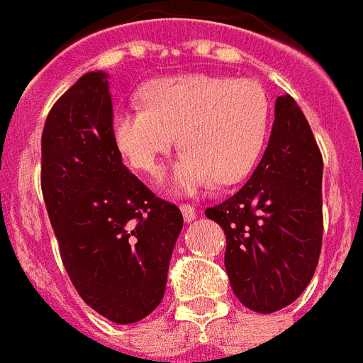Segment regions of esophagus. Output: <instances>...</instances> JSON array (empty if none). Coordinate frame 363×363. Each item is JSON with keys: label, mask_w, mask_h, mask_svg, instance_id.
Wrapping results in <instances>:
<instances>
[{"label": "esophagus", "mask_w": 363, "mask_h": 363, "mask_svg": "<svg viewBox=\"0 0 363 363\" xmlns=\"http://www.w3.org/2000/svg\"><path fill=\"white\" fill-rule=\"evenodd\" d=\"M181 212H182V216H184V222H194L197 216L196 207H191V205H188V203H182Z\"/></svg>", "instance_id": "1"}]
</instances>
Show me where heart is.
<instances>
[{
  "instance_id": "b5f03b06",
  "label": "heart",
  "mask_w": 363,
  "mask_h": 363,
  "mask_svg": "<svg viewBox=\"0 0 363 363\" xmlns=\"http://www.w3.org/2000/svg\"><path fill=\"white\" fill-rule=\"evenodd\" d=\"M143 106L115 110V143L130 166L155 175L175 141V190L233 184L257 164L270 125L267 91L252 79L211 74L158 78L143 85Z\"/></svg>"
}]
</instances>
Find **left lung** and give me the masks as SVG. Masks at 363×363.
<instances>
[{
    "label": "left lung",
    "mask_w": 363,
    "mask_h": 363,
    "mask_svg": "<svg viewBox=\"0 0 363 363\" xmlns=\"http://www.w3.org/2000/svg\"><path fill=\"white\" fill-rule=\"evenodd\" d=\"M205 216L225 233L223 263L242 306L274 313L304 293L323 246V155L293 96L276 100L267 151L248 182Z\"/></svg>",
    "instance_id": "8db88e82"
}]
</instances>
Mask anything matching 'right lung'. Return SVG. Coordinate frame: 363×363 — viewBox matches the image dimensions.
<instances>
[{"label":"right lung","instance_id":"1","mask_svg":"<svg viewBox=\"0 0 363 363\" xmlns=\"http://www.w3.org/2000/svg\"><path fill=\"white\" fill-rule=\"evenodd\" d=\"M111 119L104 72H87L59 96L40 140V188L79 296L132 325L164 298L182 214L126 169Z\"/></svg>","mask_w":363,"mask_h":363}]
</instances>
